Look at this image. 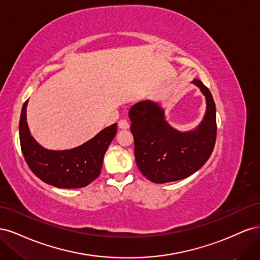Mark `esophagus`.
<instances>
[{"label": "esophagus", "instance_id": "34e87169", "mask_svg": "<svg viewBox=\"0 0 260 260\" xmlns=\"http://www.w3.org/2000/svg\"><path fill=\"white\" fill-rule=\"evenodd\" d=\"M118 127H119L120 129H128L130 127V124L125 119H121L118 121Z\"/></svg>", "mask_w": 260, "mask_h": 260}]
</instances>
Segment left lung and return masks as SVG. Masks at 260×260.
I'll return each mask as SVG.
<instances>
[{"label": "left lung", "mask_w": 260, "mask_h": 260, "mask_svg": "<svg viewBox=\"0 0 260 260\" xmlns=\"http://www.w3.org/2000/svg\"><path fill=\"white\" fill-rule=\"evenodd\" d=\"M200 86L206 98V114L198 128L179 132L165 120L164 109L151 101L133 105L129 111L135 138V156L143 176L154 183H167L193 175L214 151L217 137L216 105L207 86Z\"/></svg>", "instance_id": "8db88e82"}]
</instances>
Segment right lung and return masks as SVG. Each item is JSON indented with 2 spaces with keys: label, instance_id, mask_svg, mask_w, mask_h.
<instances>
[{
  "label": "right lung",
  "instance_id": "right-lung-1",
  "mask_svg": "<svg viewBox=\"0 0 260 260\" xmlns=\"http://www.w3.org/2000/svg\"><path fill=\"white\" fill-rule=\"evenodd\" d=\"M22 106L19 120L21 152L31 171L43 182L62 188H79L95 180L103 166L107 148L117 132V123L102 130L88 142L67 151L43 148L31 137L27 124L26 108Z\"/></svg>",
  "mask_w": 260,
  "mask_h": 260
}]
</instances>
